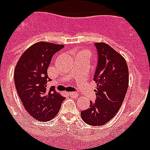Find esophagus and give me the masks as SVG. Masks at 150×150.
<instances>
[{"label": "esophagus", "instance_id": "obj_1", "mask_svg": "<svg viewBox=\"0 0 150 150\" xmlns=\"http://www.w3.org/2000/svg\"><path fill=\"white\" fill-rule=\"evenodd\" d=\"M69 95L71 97L76 98L77 96V92H70V93H69Z\"/></svg>", "mask_w": 150, "mask_h": 150}]
</instances>
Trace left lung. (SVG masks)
Here are the masks:
<instances>
[{"label": "left lung", "mask_w": 150, "mask_h": 150, "mask_svg": "<svg viewBox=\"0 0 150 150\" xmlns=\"http://www.w3.org/2000/svg\"><path fill=\"white\" fill-rule=\"evenodd\" d=\"M98 64L94 75L96 99L81 112L85 123L103 125L114 117L123 103L128 87V69L120 54L105 43H96Z\"/></svg>", "instance_id": "left-lung-1"}]
</instances>
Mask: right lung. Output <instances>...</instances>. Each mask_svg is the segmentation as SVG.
Returning <instances> with one entry per match:
<instances>
[{
    "label": "right lung",
    "mask_w": 150,
    "mask_h": 150,
    "mask_svg": "<svg viewBox=\"0 0 150 150\" xmlns=\"http://www.w3.org/2000/svg\"><path fill=\"white\" fill-rule=\"evenodd\" d=\"M63 47L47 42L36 43L23 52L16 64L14 83L18 94L26 111L39 121L55 117L64 100L54 87L47 88L51 81L47 68L53 55Z\"/></svg>",
    "instance_id": "add662e5"
}]
</instances>
